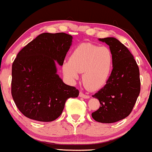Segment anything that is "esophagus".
Listing matches in <instances>:
<instances>
[{
  "mask_svg": "<svg viewBox=\"0 0 152 152\" xmlns=\"http://www.w3.org/2000/svg\"><path fill=\"white\" fill-rule=\"evenodd\" d=\"M79 96H80V97L84 98V99H89V98L90 97L89 95L84 94V93H82V92H80V93H79Z\"/></svg>",
  "mask_w": 152,
  "mask_h": 152,
  "instance_id": "34e87169",
  "label": "esophagus"
}]
</instances>
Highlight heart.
<instances>
[{
  "mask_svg": "<svg viewBox=\"0 0 152 152\" xmlns=\"http://www.w3.org/2000/svg\"><path fill=\"white\" fill-rule=\"evenodd\" d=\"M114 66L113 53L108 47L82 43L73 50L69 61L63 64L65 76L74 81L83 73L82 81L88 89L96 91L106 84Z\"/></svg>",
  "mask_w": 152,
  "mask_h": 152,
  "instance_id": "1",
  "label": "heart"
}]
</instances>
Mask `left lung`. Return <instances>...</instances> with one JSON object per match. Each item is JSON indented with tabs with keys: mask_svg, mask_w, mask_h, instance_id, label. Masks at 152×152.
<instances>
[{
	"mask_svg": "<svg viewBox=\"0 0 152 152\" xmlns=\"http://www.w3.org/2000/svg\"><path fill=\"white\" fill-rule=\"evenodd\" d=\"M109 45L114 56L112 73L104 87L93 95L100 107L91 113L94 121L113 123L130 115L141 90L139 68L133 55L115 37L99 38Z\"/></svg>",
	"mask_w": 152,
	"mask_h": 152,
	"instance_id": "obj_1",
	"label": "left lung"
}]
</instances>
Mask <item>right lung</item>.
Masks as SVG:
<instances>
[{
    "instance_id": "add662e5",
    "label": "right lung",
    "mask_w": 152,
    "mask_h": 152,
    "mask_svg": "<svg viewBox=\"0 0 152 152\" xmlns=\"http://www.w3.org/2000/svg\"><path fill=\"white\" fill-rule=\"evenodd\" d=\"M73 37L66 33H42L18 53L12 65L11 94L18 109L29 119L55 121L68 98L79 96L57 73L63 66Z\"/></svg>"
}]
</instances>
